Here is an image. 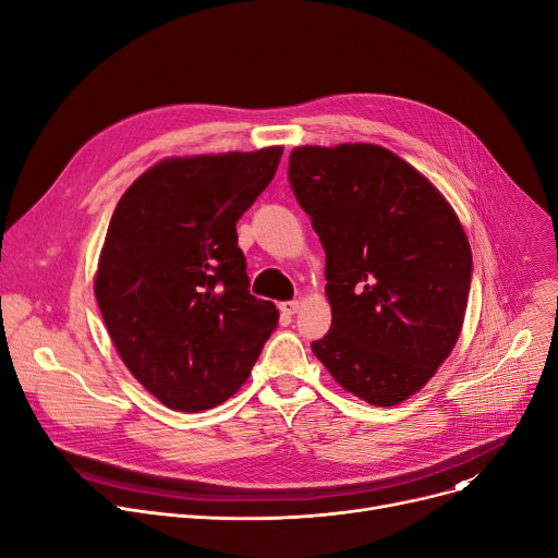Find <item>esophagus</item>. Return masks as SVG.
<instances>
[{"label":"esophagus","mask_w":558,"mask_h":558,"mask_svg":"<svg viewBox=\"0 0 558 558\" xmlns=\"http://www.w3.org/2000/svg\"><path fill=\"white\" fill-rule=\"evenodd\" d=\"M299 310H301V303H299V301H287V303H280V312H282V314H287V316L296 314Z\"/></svg>","instance_id":"esophagus-1"}]
</instances>
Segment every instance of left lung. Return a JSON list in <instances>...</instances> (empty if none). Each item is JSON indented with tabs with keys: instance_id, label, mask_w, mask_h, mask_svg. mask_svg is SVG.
Wrapping results in <instances>:
<instances>
[{
	"instance_id": "8db88e82",
	"label": "left lung",
	"mask_w": 558,
	"mask_h": 558,
	"mask_svg": "<svg viewBox=\"0 0 558 558\" xmlns=\"http://www.w3.org/2000/svg\"><path fill=\"white\" fill-rule=\"evenodd\" d=\"M289 183L326 248L330 332L312 343L368 404L418 393L461 335L473 255L448 198L379 144H305Z\"/></svg>"
}]
</instances>
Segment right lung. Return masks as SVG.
Wrapping results in <instances>:
<instances>
[{"label": "right lung", "mask_w": 558, "mask_h": 558, "mask_svg": "<svg viewBox=\"0 0 558 558\" xmlns=\"http://www.w3.org/2000/svg\"><path fill=\"white\" fill-rule=\"evenodd\" d=\"M280 156L282 146H264L165 158L112 213L95 296L126 368L173 412H205L238 393L276 330V305L248 294L234 226Z\"/></svg>", "instance_id": "obj_1"}]
</instances>
